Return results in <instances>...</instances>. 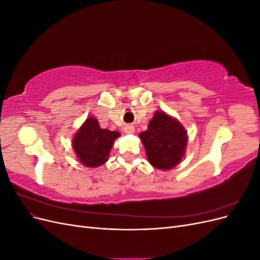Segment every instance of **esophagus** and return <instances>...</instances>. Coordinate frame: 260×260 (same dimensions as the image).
<instances>
[{
	"instance_id": "1",
	"label": "esophagus",
	"mask_w": 260,
	"mask_h": 260,
	"mask_svg": "<svg viewBox=\"0 0 260 260\" xmlns=\"http://www.w3.org/2000/svg\"><path fill=\"white\" fill-rule=\"evenodd\" d=\"M123 130H124L125 133H127V135H132V133L135 132V127H133V125H131V124H128V125H125Z\"/></svg>"
}]
</instances>
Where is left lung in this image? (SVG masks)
Returning <instances> with one entry per match:
<instances>
[{
  "instance_id": "1",
  "label": "left lung",
  "mask_w": 260,
  "mask_h": 260,
  "mask_svg": "<svg viewBox=\"0 0 260 260\" xmlns=\"http://www.w3.org/2000/svg\"><path fill=\"white\" fill-rule=\"evenodd\" d=\"M139 137L149 164L157 169L175 168L184 156L187 133L180 121L162 111L155 113L147 130L141 132Z\"/></svg>"
}]
</instances>
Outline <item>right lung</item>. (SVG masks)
Returning <instances> with one entry per match:
<instances>
[{
  "label": "right lung",
  "instance_id": "obj_1",
  "mask_svg": "<svg viewBox=\"0 0 260 260\" xmlns=\"http://www.w3.org/2000/svg\"><path fill=\"white\" fill-rule=\"evenodd\" d=\"M119 136L118 131L102 129L95 118L89 117L74 136L73 148L82 165L95 168L108 160L114 141Z\"/></svg>",
  "mask_w": 260,
  "mask_h": 260
}]
</instances>
